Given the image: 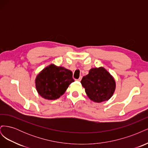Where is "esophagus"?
I'll return each mask as SVG.
<instances>
[{"mask_svg":"<svg viewBox=\"0 0 148 148\" xmlns=\"http://www.w3.org/2000/svg\"><path fill=\"white\" fill-rule=\"evenodd\" d=\"M82 77H80L78 79H77V81H78V82H80V81H81V80H82Z\"/></svg>","mask_w":148,"mask_h":148,"instance_id":"esophagus-1","label":"esophagus"}]
</instances>
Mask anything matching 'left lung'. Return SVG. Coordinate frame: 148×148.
I'll return each instance as SVG.
<instances>
[{
    "label": "left lung",
    "mask_w": 148,
    "mask_h": 148,
    "mask_svg": "<svg viewBox=\"0 0 148 148\" xmlns=\"http://www.w3.org/2000/svg\"><path fill=\"white\" fill-rule=\"evenodd\" d=\"M81 83L89 99L98 103L110 99L116 88L114 77L102 66L90 69Z\"/></svg>",
    "instance_id": "8db88e82"
}]
</instances>
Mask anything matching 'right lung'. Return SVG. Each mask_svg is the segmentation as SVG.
Returning <instances> with one entry per match:
<instances>
[{
    "instance_id": "1",
    "label": "right lung",
    "mask_w": 148,
    "mask_h": 148,
    "mask_svg": "<svg viewBox=\"0 0 148 148\" xmlns=\"http://www.w3.org/2000/svg\"><path fill=\"white\" fill-rule=\"evenodd\" d=\"M72 72L64 66L51 64L40 71L35 79L37 92L47 100H55L63 95L75 80Z\"/></svg>"
}]
</instances>
